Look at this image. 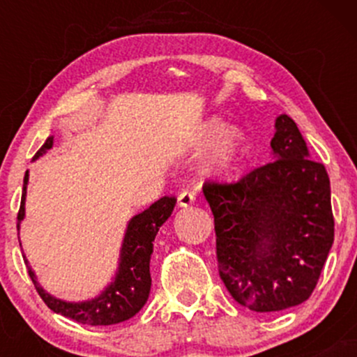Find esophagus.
Returning a JSON list of instances; mask_svg holds the SVG:
<instances>
[{
    "instance_id": "obj_1",
    "label": "esophagus",
    "mask_w": 357,
    "mask_h": 357,
    "mask_svg": "<svg viewBox=\"0 0 357 357\" xmlns=\"http://www.w3.org/2000/svg\"><path fill=\"white\" fill-rule=\"evenodd\" d=\"M196 202V192L195 191H190V190H184V191H181L179 192V196H178V204L181 208H188V206H191L192 203Z\"/></svg>"
}]
</instances>
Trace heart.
I'll use <instances>...</instances> for the list:
<instances>
[{
    "label": "heart",
    "instance_id": "heart-1",
    "mask_svg": "<svg viewBox=\"0 0 357 357\" xmlns=\"http://www.w3.org/2000/svg\"><path fill=\"white\" fill-rule=\"evenodd\" d=\"M191 144L196 151L211 147L206 171L213 176H227L241 165L247 154V136L238 127H228L218 116H213L196 129Z\"/></svg>",
    "mask_w": 357,
    "mask_h": 357
}]
</instances>
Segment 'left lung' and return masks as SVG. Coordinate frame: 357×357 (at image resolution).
<instances>
[{
    "instance_id": "8db88e82",
    "label": "left lung",
    "mask_w": 357,
    "mask_h": 357,
    "mask_svg": "<svg viewBox=\"0 0 357 357\" xmlns=\"http://www.w3.org/2000/svg\"><path fill=\"white\" fill-rule=\"evenodd\" d=\"M272 159L238 183H206L220 277L253 312H278L310 297L334 241L331 183L309 159L296 122L275 119Z\"/></svg>"
}]
</instances>
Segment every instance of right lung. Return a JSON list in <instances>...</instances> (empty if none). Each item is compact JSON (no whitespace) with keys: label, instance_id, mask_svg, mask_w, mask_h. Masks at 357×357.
I'll list each match as a JSON object with an SVG mask.
<instances>
[{"label":"right lung","instance_id":"1","mask_svg":"<svg viewBox=\"0 0 357 357\" xmlns=\"http://www.w3.org/2000/svg\"><path fill=\"white\" fill-rule=\"evenodd\" d=\"M53 136L47 139V142L40 147L35 159L43 155L47 151L53 147ZM28 171L24 173L23 179V192L22 204L18 211V228L24 220V199H26V186H28ZM176 199L162 196L161 199L151 204L147 210L139 215L132 216L127 223L124 240L121 245V253H119V265L116 275L109 282L107 287L97 297L89 298V301L68 302L56 298L48 294L36 280L35 272L28 265L26 257L24 264L28 267V275L33 280L36 292L43 298L53 312L65 315V317L73 319L80 324L87 326H112V324L124 322L127 319L134 317L139 310L144 307L151 292V273L149 261L153 255V241L158 235L159 228L169 218L174 210ZM22 247V243H20Z\"/></svg>","mask_w":357,"mask_h":357}]
</instances>
